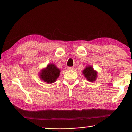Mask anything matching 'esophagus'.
Instances as JSON below:
<instances>
[{"label": "esophagus", "instance_id": "esophagus-1", "mask_svg": "<svg viewBox=\"0 0 132 132\" xmlns=\"http://www.w3.org/2000/svg\"><path fill=\"white\" fill-rule=\"evenodd\" d=\"M68 69L69 70H74V67H68Z\"/></svg>", "mask_w": 132, "mask_h": 132}]
</instances>
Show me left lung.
<instances>
[{
    "instance_id": "left-lung-1",
    "label": "left lung",
    "mask_w": 132,
    "mask_h": 132,
    "mask_svg": "<svg viewBox=\"0 0 132 132\" xmlns=\"http://www.w3.org/2000/svg\"><path fill=\"white\" fill-rule=\"evenodd\" d=\"M83 74L87 80L89 82H94L96 80L97 76V72L95 71L93 68L91 66H87L83 70Z\"/></svg>"
}]
</instances>
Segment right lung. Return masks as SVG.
I'll use <instances>...</instances> for the list:
<instances>
[{
	"mask_svg": "<svg viewBox=\"0 0 132 132\" xmlns=\"http://www.w3.org/2000/svg\"><path fill=\"white\" fill-rule=\"evenodd\" d=\"M60 70L54 64H49L45 69L40 71V77L41 80L47 83L55 82L60 73Z\"/></svg>",
	"mask_w": 132,
	"mask_h": 132,
	"instance_id": "obj_1",
	"label": "right lung"
}]
</instances>
